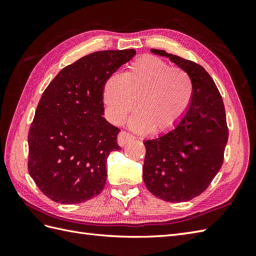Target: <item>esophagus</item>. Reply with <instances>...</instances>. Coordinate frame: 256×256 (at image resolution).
<instances>
[{
  "mask_svg": "<svg viewBox=\"0 0 256 256\" xmlns=\"http://www.w3.org/2000/svg\"><path fill=\"white\" fill-rule=\"evenodd\" d=\"M134 140L133 135L128 133V132H125V131H121L118 135V143L120 146L126 145L128 142H131V140Z\"/></svg>",
  "mask_w": 256,
  "mask_h": 256,
  "instance_id": "esophagus-1",
  "label": "esophagus"
}]
</instances>
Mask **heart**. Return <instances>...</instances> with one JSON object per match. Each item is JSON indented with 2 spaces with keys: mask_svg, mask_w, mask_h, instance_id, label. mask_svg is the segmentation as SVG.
<instances>
[{
  "mask_svg": "<svg viewBox=\"0 0 256 256\" xmlns=\"http://www.w3.org/2000/svg\"><path fill=\"white\" fill-rule=\"evenodd\" d=\"M194 94L192 79L186 70L144 55L122 76H110L103 84L102 96L112 123L122 124L135 104L138 112L131 120L135 131L166 133L186 116Z\"/></svg>",
  "mask_w": 256,
  "mask_h": 256,
  "instance_id": "heart-1",
  "label": "heart"
}]
</instances>
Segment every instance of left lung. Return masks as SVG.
Here are the masks:
<instances>
[{"label": "left lung", "mask_w": 256, "mask_h": 256, "mask_svg": "<svg viewBox=\"0 0 256 256\" xmlns=\"http://www.w3.org/2000/svg\"><path fill=\"white\" fill-rule=\"evenodd\" d=\"M190 74L194 94L186 116L175 128L144 142L145 186L168 202L189 201L202 194L224 162L229 138L224 104L214 79L192 60L150 50Z\"/></svg>", "instance_id": "8db88e82"}]
</instances>
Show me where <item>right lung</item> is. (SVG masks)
<instances>
[{"label":"right lung","mask_w":256,"mask_h":256,"mask_svg":"<svg viewBox=\"0 0 256 256\" xmlns=\"http://www.w3.org/2000/svg\"><path fill=\"white\" fill-rule=\"evenodd\" d=\"M134 50L92 52L62 69L38 103L28 132V172L55 202L81 204L106 182V158L118 128L102 116L103 84Z\"/></svg>","instance_id":"obj_1"}]
</instances>
